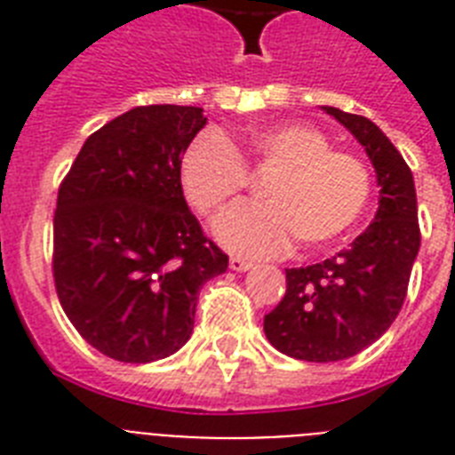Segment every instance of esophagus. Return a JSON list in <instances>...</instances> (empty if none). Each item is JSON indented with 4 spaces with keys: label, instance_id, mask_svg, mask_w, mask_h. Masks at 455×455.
<instances>
[{
    "label": "esophagus",
    "instance_id": "34e87169",
    "mask_svg": "<svg viewBox=\"0 0 455 455\" xmlns=\"http://www.w3.org/2000/svg\"><path fill=\"white\" fill-rule=\"evenodd\" d=\"M228 267L234 271H248L252 269V262H250V259H243V257H231V259H228Z\"/></svg>",
    "mask_w": 455,
    "mask_h": 455
}]
</instances>
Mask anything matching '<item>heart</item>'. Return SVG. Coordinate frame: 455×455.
Wrapping results in <instances>:
<instances>
[{
    "label": "heart",
    "instance_id": "1",
    "mask_svg": "<svg viewBox=\"0 0 455 455\" xmlns=\"http://www.w3.org/2000/svg\"><path fill=\"white\" fill-rule=\"evenodd\" d=\"M245 160L274 170L262 184L264 203H245L217 224L220 241L241 255H278L298 235L302 245H323L359 221L371 198V172L356 156L331 148L316 127L298 123L259 124L243 139ZM186 200L200 214L217 217L248 184V170L234 146L217 132H203L179 163Z\"/></svg>",
    "mask_w": 455,
    "mask_h": 455
}]
</instances>
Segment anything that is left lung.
Wrapping results in <instances>:
<instances>
[{"label": "left lung", "instance_id": "8db88e82", "mask_svg": "<svg viewBox=\"0 0 455 455\" xmlns=\"http://www.w3.org/2000/svg\"><path fill=\"white\" fill-rule=\"evenodd\" d=\"M366 148L380 186L375 220L347 250L285 269V295L264 316V332L292 359H349L373 345L402 311L420 248L416 184L409 164L375 123L323 106Z\"/></svg>", "mask_w": 455, "mask_h": 455}]
</instances>
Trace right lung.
<instances>
[{"mask_svg":"<svg viewBox=\"0 0 455 455\" xmlns=\"http://www.w3.org/2000/svg\"><path fill=\"white\" fill-rule=\"evenodd\" d=\"M196 106H139L84 141L53 214V283L82 338L124 363L186 345L200 288L228 257L184 200L179 163L205 127Z\"/></svg>","mask_w":455,"mask_h":455,"instance_id":"add662e5","label":"right lung"}]
</instances>
